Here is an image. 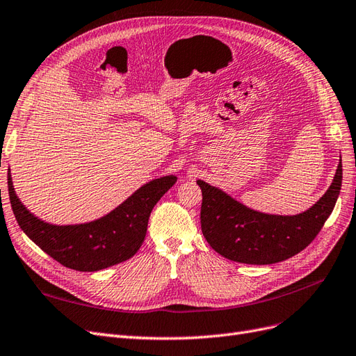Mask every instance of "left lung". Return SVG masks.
Instances as JSON below:
<instances>
[{
    "mask_svg": "<svg viewBox=\"0 0 356 356\" xmlns=\"http://www.w3.org/2000/svg\"><path fill=\"white\" fill-rule=\"evenodd\" d=\"M341 161L328 191L305 213L277 216L254 211L223 191L198 180L202 191L201 229L223 257L247 265H272L300 253L323 229L341 188Z\"/></svg>",
    "mask_w": 356,
    "mask_h": 356,
    "instance_id": "1",
    "label": "left lung"
}]
</instances>
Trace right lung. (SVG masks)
Segmentation results:
<instances>
[{"mask_svg":"<svg viewBox=\"0 0 356 356\" xmlns=\"http://www.w3.org/2000/svg\"><path fill=\"white\" fill-rule=\"evenodd\" d=\"M176 180V176H165L146 183L95 222L56 226L29 213L17 198L10 173L7 177L11 209L22 231L60 265L81 272L100 270L133 257L145 241L152 209Z\"/></svg>","mask_w":356,"mask_h":356,"instance_id":"right-lung-1","label":"right lung"}]
</instances>
